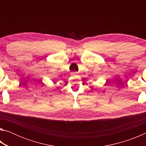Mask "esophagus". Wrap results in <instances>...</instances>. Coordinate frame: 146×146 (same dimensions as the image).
Wrapping results in <instances>:
<instances>
[{
    "label": "esophagus",
    "mask_w": 146,
    "mask_h": 146,
    "mask_svg": "<svg viewBox=\"0 0 146 146\" xmlns=\"http://www.w3.org/2000/svg\"><path fill=\"white\" fill-rule=\"evenodd\" d=\"M75 73H76L75 72H73V73H71V75H75Z\"/></svg>",
    "instance_id": "34e87169"
}]
</instances>
